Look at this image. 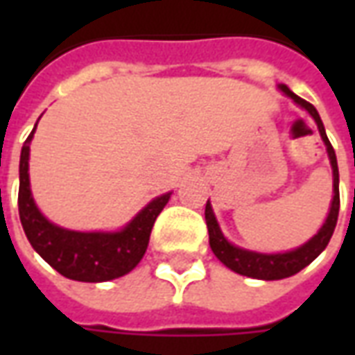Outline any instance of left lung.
<instances>
[{
	"instance_id": "obj_1",
	"label": "left lung",
	"mask_w": 355,
	"mask_h": 355,
	"mask_svg": "<svg viewBox=\"0 0 355 355\" xmlns=\"http://www.w3.org/2000/svg\"><path fill=\"white\" fill-rule=\"evenodd\" d=\"M283 93L291 96L293 101L297 102L298 106L310 114L318 123L320 135L325 146H327L329 162L333 167V201H331V209H329V215L325 218V223L320 228V232L313 236L312 239H308L304 245H300L298 249L287 251V253H275V254H264V253H254V251H247L241 247L232 245L228 239L224 238V234L220 232V226L216 223L215 213L213 207L207 201L205 205V220H207V230H209V245L213 249V253L218 261L223 262L224 266H228L234 270L236 274L247 275V277H257V279H283V277H289L300 272L302 268H306L312 261H315L320 253L327 247L329 239L333 236L336 226V218H338V207H340V196H338V165H336V155L335 150L329 142L327 135H325V127L321 121L318 110L313 108L310 102H306L304 98H300L297 94L293 93L287 85H279Z\"/></svg>"
}]
</instances>
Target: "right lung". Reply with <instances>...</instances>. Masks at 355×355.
I'll use <instances>...</instances> for the list:
<instances>
[{"label": "right lung", "instance_id": "add662e5", "mask_svg": "<svg viewBox=\"0 0 355 355\" xmlns=\"http://www.w3.org/2000/svg\"><path fill=\"white\" fill-rule=\"evenodd\" d=\"M34 131L22 146L19 169V215L30 245L68 279L101 283L129 274L146 253L155 218L167 205L171 193L150 201L119 232H73L60 228L40 213L30 190L28 159Z\"/></svg>", "mask_w": 355, "mask_h": 355}]
</instances>
